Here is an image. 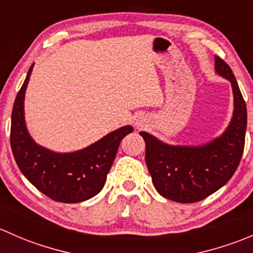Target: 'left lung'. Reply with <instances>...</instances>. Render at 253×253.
I'll return each mask as SVG.
<instances>
[{"instance_id":"left-lung-1","label":"left lung","mask_w":253,"mask_h":253,"mask_svg":"<svg viewBox=\"0 0 253 253\" xmlns=\"http://www.w3.org/2000/svg\"><path fill=\"white\" fill-rule=\"evenodd\" d=\"M215 72L231 83L234 114L228 128L203 145H170L147 132L145 163L155 188L163 197L180 203L202 201L231 178L241 160L247 126V110L233 71L215 56Z\"/></svg>"}]
</instances>
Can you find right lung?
Returning <instances> with one entry per match:
<instances>
[{"instance_id":"add662e5","label":"right lung","mask_w":253,"mask_h":253,"mask_svg":"<svg viewBox=\"0 0 253 253\" xmlns=\"http://www.w3.org/2000/svg\"><path fill=\"white\" fill-rule=\"evenodd\" d=\"M33 67L34 65L28 71L12 110V153L22 174L40 192L56 202H83L103 190L120 142L133 131V127H121L72 153H56L37 144L24 120V96Z\"/></svg>"}]
</instances>
